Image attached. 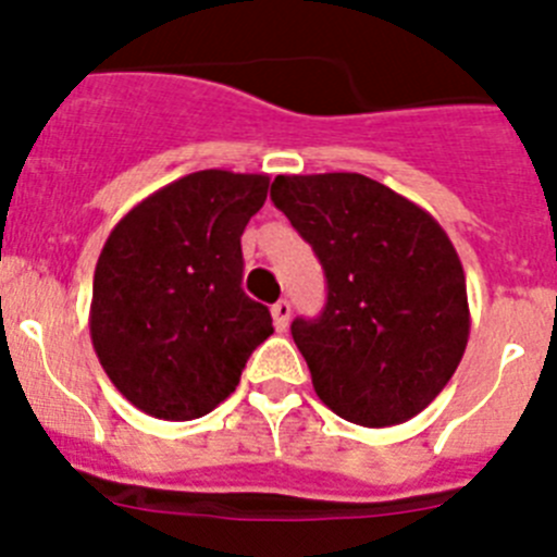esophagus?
I'll use <instances>...</instances> for the list:
<instances>
[{"label": "esophagus", "mask_w": 557, "mask_h": 557, "mask_svg": "<svg viewBox=\"0 0 557 557\" xmlns=\"http://www.w3.org/2000/svg\"><path fill=\"white\" fill-rule=\"evenodd\" d=\"M270 312H273L275 329H278V332H284V329L289 326V314H293V307H289V301L273 304V309H270Z\"/></svg>", "instance_id": "34e87169"}]
</instances>
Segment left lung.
I'll return each instance as SVG.
<instances>
[{
  "mask_svg": "<svg viewBox=\"0 0 557 557\" xmlns=\"http://www.w3.org/2000/svg\"><path fill=\"white\" fill-rule=\"evenodd\" d=\"M270 198L326 273L321 318L289 326L318 398L359 426L410 421L469 343L466 275L446 231L359 172L278 175Z\"/></svg>",
  "mask_w": 557,
  "mask_h": 557,
  "instance_id": "obj_1",
  "label": "left lung"
}]
</instances>
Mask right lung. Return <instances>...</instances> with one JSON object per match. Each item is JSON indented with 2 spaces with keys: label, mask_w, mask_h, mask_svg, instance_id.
Masks as SVG:
<instances>
[{
  "label": "right lung",
  "mask_w": 557,
  "mask_h": 557,
  "mask_svg": "<svg viewBox=\"0 0 557 557\" xmlns=\"http://www.w3.org/2000/svg\"><path fill=\"white\" fill-rule=\"evenodd\" d=\"M268 175L200 170L133 206L97 259L88 329L113 387L161 421L211 412L273 334L243 289L245 225Z\"/></svg>",
  "instance_id": "1"
}]
</instances>
